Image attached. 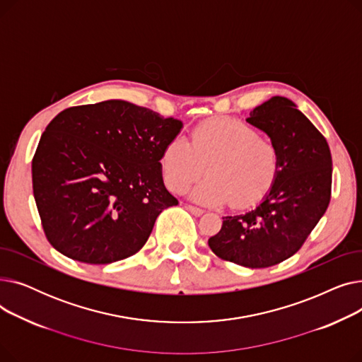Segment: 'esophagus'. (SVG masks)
Returning a JSON list of instances; mask_svg holds the SVG:
<instances>
[{
    "mask_svg": "<svg viewBox=\"0 0 362 362\" xmlns=\"http://www.w3.org/2000/svg\"><path fill=\"white\" fill-rule=\"evenodd\" d=\"M186 208H187V210L191 211L194 216H201V214H204L202 208H198V206H195V205H186Z\"/></svg>",
    "mask_w": 362,
    "mask_h": 362,
    "instance_id": "1",
    "label": "esophagus"
}]
</instances>
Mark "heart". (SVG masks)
I'll return each mask as SVG.
<instances>
[{
    "instance_id": "obj_1",
    "label": "heart",
    "mask_w": 362,
    "mask_h": 362,
    "mask_svg": "<svg viewBox=\"0 0 362 362\" xmlns=\"http://www.w3.org/2000/svg\"><path fill=\"white\" fill-rule=\"evenodd\" d=\"M280 167L277 145L251 123L236 117H211L189 133V144L175 138L160 156L165 186L185 194L204 170L208 175L192 191L194 199L206 205L230 201L235 208L258 202L274 183Z\"/></svg>"
}]
</instances>
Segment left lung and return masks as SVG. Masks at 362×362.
Wrapping results in <instances>:
<instances>
[{
  "label": "left lung",
  "instance_id": "left-lung-1",
  "mask_svg": "<svg viewBox=\"0 0 362 362\" xmlns=\"http://www.w3.org/2000/svg\"><path fill=\"white\" fill-rule=\"evenodd\" d=\"M246 122L277 145L279 173L264 201L245 214L223 217L220 232L208 245L224 261L265 269L296 254L326 213L332 154L326 138L288 98L265 101Z\"/></svg>",
  "mask_w": 362,
  "mask_h": 362
}]
</instances>
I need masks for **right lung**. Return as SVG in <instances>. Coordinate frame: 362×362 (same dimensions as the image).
Wrapping results in <instances>:
<instances>
[{
	"label": "right lung",
	"mask_w": 362,
	"mask_h": 362,
	"mask_svg": "<svg viewBox=\"0 0 362 362\" xmlns=\"http://www.w3.org/2000/svg\"><path fill=\"white\" fill-rule=\"evenodd\" d=\"M182 122L122 100L70 107L49 122L32 160L33 197L48 242L86 264L135 255L160 213L179 201L160 156Z\"/></svg>",
	"instance_id": "1"
}]
</instances>
